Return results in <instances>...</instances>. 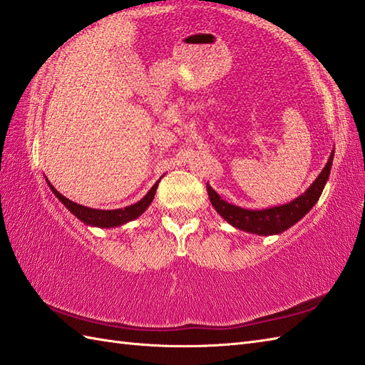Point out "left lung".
Masks as SVG:
<instances>
[{"mask_svg": "<svg viewBox=\"0 0 365 365\" xmlns=\"http://www.w3.org/2000/svg\"><path fill=\"white\" fill-rule=\"evenodd\" d=\"M333 156H334V151L331 153L327 165L323 167L317 180L312 182L311 187L307 189L303 195L295 198L292 203L270 207V209H262V210L242 209L239 206L226 203V201L222 200L220 195H218L210 185H207L210 203H212L217 212L220 214L226 222L231 223L234 228L259 234V236L279 234L282 231H286L287 228H290L292 225H295L299 218H303L312 209V206L317 203V200L320 198L323 192V187H325V184L328 181L331 164H333Z\"/></svg>", "mask_w": 365, "mask_h": 365, "instance_id": "left-lung-1", "label": "left lung"}]
</instances>
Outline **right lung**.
Returning a JSON list of instances; mask_svg holds the SVG:
<instances>
[{"label":"right lung","instance_id":"add662e5","mask_svg":"<svg viewBox=\"0 0 365 365\" xmlns=\"http://www.w3.org/2000/svg\"><path fill=\"white\" fill-rule=\"evenodd\" d=\"M158 184H159V181L153 185L147 195H145L140 201H137L135 205H131L125 209H115V210L91 209V207H86L83 205L73 203V201H70L68 198L63 197L62 193L56 190L51 184H50V187H51L54 195L59 198V201H62L63 206H66L70 212L75 214L79 220H83L84 223L92 225V226H100V228H112V226H120L126 222H131V220H134V218L139 217L140 214H143L145 209L151 205L153 198H155Z\"/></svg>","mask_w":365,"mask_h":365}]
</instances>
